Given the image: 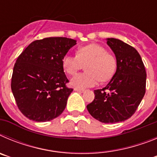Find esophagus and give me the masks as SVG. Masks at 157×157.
I'll use <instances>...</instances> for the list:
<instances>
[{"label": "esophagus", "instance_id": "34e87169", "mask_svg": "<svg viewBox=\"0 0 157 157\" xmlns=\"http://www.w3.org/2000/svg\"><path fill=\"white\" fill-rule=\"evenodd\" d=\"M74 90L76 91V92H79V93H83L84 92V90H80V89H78V88H75Z\"/></svg>", "mask_w": 157, "mask_h": 157}]
</instances>
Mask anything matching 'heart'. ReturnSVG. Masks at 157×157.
Returning a JSON list of instances; mask_svg holds the SVG:
<instances>
[{"label": "heart", "instance_id": "1", "mask_svg": "<svg viewBox=\"0 0 157 157\" xmlns=\"http://www.w3.org/2000/svg\"><path fill=\"white\" fill-rule=\"evenodd\" d=\"M84 64L86 71L76 75L71 79V85L75 88H88L97 85L100 80L107 81L116 68V58L97 44L80 47L76 56L67 53L62 59L63 69L69 75L75 74Z\"/></svg>", "mask_w": 157, "mask_h": 157}]
</instances>
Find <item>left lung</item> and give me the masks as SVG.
I'll use <instances>...</instances> for the list:
<instances>
[{"instance_id": "left-lung-1", "label": "left lung", "mask_w": 157, "mask_h": 157, "mask_svg": "<svg viewBox=\"0 0 157 157\" xmlns=\"http://www.w3.org/2000/svg\"><path fill=\"white\" fill-rule=\"evenodd\" d=\"M106 40L116 56V73L106 86L94 90V100L86 108L98 121L115 123L125 121L137 110L145 93L146 71L135 48L116 38Z\"/></svg>"}]
</instances>
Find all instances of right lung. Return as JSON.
Segmentation results:
<instances>
[{
    "label": "right lung",
    "mask_w": 157,
    "mask_h": 157,
    "mask_svg": "<svg viewBox=\"0 0 157 157\" xmlns=\"http://www.w3.org/2000/svg\"><path fill=\"white\" fill-rule=\"evenodd\" d=\"M76 40L52 37L31 42L14 65L12 94L20 112L36 122H47L61 114L73 91L62 59Z\"/></svg>",
    "instance_id": "right-lung-1"
}]
</instances>
